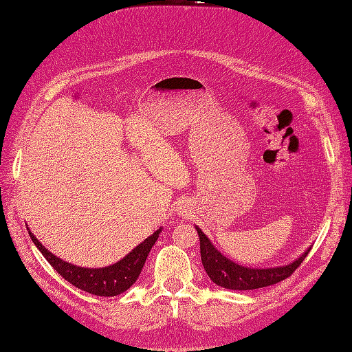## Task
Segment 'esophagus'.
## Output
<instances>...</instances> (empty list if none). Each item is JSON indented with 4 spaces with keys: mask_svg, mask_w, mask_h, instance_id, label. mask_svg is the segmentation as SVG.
<instances>
[{
    "mask_svg": "<svg viewBox=\"0 0 352 352\" xmlns=\"http://www.w3.org/2000/svg\"><path fill=\"white\" fill-rule=\"evenodd\" d=\"M179 212H182V214H188V212H189V210H188V207L184 204V206H180V208H179Z\"/></svg>",
    "mask_w": 352,
    "mask_h": 352,
    "instance_id": "34e87169",
    "label": "esophagus"
}]
</instances>
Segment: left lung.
Here are the masks:
<instances>
[{
	"label": "left lung",
	"instance_id": "1",
	"mask_svg": "<svg viewBox=\"0 0 352 352\" xmlns=\"http://www.w3.org/2000/svg\"><path fill=\"white\" fill-rule=\"evenodd\" d=\"M197 232L199 236L202 265H204L210 279L216 285L226 287V289L250 291L279 283L289 278V276L300 267L308 252H310V250L305 251L300 258L287 265H282V267L250 269L226 258L225 255L220 254L214 248V245L210 242V239L202 233L199 228H197Z\"/></svg>",
	"mask_w": 352,
	"mask_h": 352
}]
</instances>
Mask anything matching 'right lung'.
<instances>
[{"instance_id": "right-lung-1", "label": "right lung", "mask_w": 352, "mask_h": 352, "mask_svg": "<svg viewBox=\"0 0 352 352\" xmlns=\"http://www.w3.org/2000/svg\"><path fill=\"white\" fill-rule=\"evenodd\" d=\"M160 232H162V229L155 230L151 236H148L142 243L138 245L119 263L102 269H85L63 261L54 254H51L45 247H42V243L30 232L29 236L44 255L45 260L52 265V269L61 274L69 283L76 286L78 289L98 296H116L129 289L136 279L140 278L145 260L158 239Z\"/></svg>"}]
</instances>
